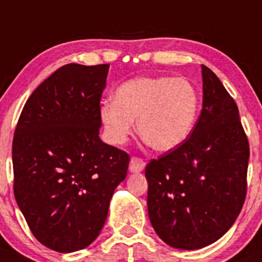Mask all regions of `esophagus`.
I'll list each match as a JSON object with an SVG mask.
<instances>
[{
	"instance_id": "1",
	"label": "esophagus",
	"mask_w": 262,
	"mask_h": 262,
	"mask_svg": "<svg viewBox=\"0 0 262 262\" xmlns=\"http://www.w3.org/2000/svg\"><path fill=\"white\" fill-rule=\"evenodd\" d=\"M144 169V161L139 157H132L130 163H129V170L133 173L142 172Z\"/></svg>"
}]
</instances>
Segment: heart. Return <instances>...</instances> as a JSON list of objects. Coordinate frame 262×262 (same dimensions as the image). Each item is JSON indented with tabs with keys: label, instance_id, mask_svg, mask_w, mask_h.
I'll list each match as a JSON object with an SVG mask.
<instances>
[{
	"label": "heart",
	"instance_id": "heart-1",
	"mask_svg": "<svg viewBox=\"0 0 262 262\" xmlns=\"http://www.w3.org/2000/svg\"><path fill=\"white\" fill-rule=\"evenodd\" d=\"M114 96L99 110L114 144L126 142L137 119L139 136L154 150H172L188 138L200 112V93L183 78L139 76L120 84Z\"/></svg>",
	"mask_w": 262,
	"mask_h": 262
}]
</instances>
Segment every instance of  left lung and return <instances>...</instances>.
<instances>
[{
  "label": "left lung",
  "instance_id": "obj_1",
  "mask_svg": "<svg viewBox=\"0 0 262 262\" xmlns=\"http://www.w3.org/2000/svg\"><path fill=\"white\" fill-rule=\"evenodd\" d=\"M202 80V110L192 133L145 167L149 220L176 249H201L222 237L247 192L250 144L237 105L205 65Z\"/></svg>",
  "mask_w": 262,
  "mask_h": 262
}]
</instances>
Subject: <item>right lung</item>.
I'll return each mask as SVG.
<instances>
[{
    "instance_id": "add662e5",
    "label": "right lung",
    "mask_w": 262,
    "mask_h": 262,
    "mask_svg": "<svg viewBox=\"0 0 262 262\" xmlns=\"http://www.w3.org/2000/svg\"><path fill=\"white\" fill-rule=\"evenodd\" d=\"M109 64H68L30 95L12 142L13 193L32 235L57 252L98 237L129 154L99 138Z\"/></svg>"
}]
</instances>
